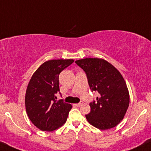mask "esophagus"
Returning a JSON list of instances; mask_svg holds the SVG:
<instances>
[{
	"mask_svg": "<svg viewBox=\"0 0 151 151\" xmlns=\"http://www.w3.org/2000/svg\"><path fill=\"white\" fill-rule=\"evenodd\" d=\"M82 104H83V102L81 101V102H79V103L76 104L75 106H77V107H79V106H80L82 105Z\"/></svg>",
	"mask_w": 151,
	"mask_h": 151,
	"instance_id": "1",
	"label": "esophagus"
}]
</instances>
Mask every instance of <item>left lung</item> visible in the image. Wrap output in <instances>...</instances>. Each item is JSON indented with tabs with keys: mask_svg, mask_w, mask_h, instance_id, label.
I'll use <instances>...</instances> for the list:
<instances>
[{
	"mask_svg": "<svg viewBox=\"0 0 151 151\" xmlns=\"http://www.w3.org/2000/svg\"><path fill=\"white\" fill-rule=\"evenodd\" d=\"M75 63L86 73L91 91L99 93L96 101L89 104L91 111L86 115L88 122L101 130L115 127L124 119L130 101L122 75L103 59L85 58Z\"/></svg>",
	"mask_w": 151,
	"mask_h": 151,
	"instance_id": "left-lung-1",
	"label": "left lung"
}]
</instances>
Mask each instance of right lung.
I'll return each mask as SVG.
<instances>
[{
    "mask_svg": "<svg viewBox=\"0 0 151 151\" xmlns=\"http://www.w3.org/2000/svg\"><path fill=\"white\" fill-rule=\"evenodd\" d=\"M73 60H48L40 66L31 77L25 93L27 116L36 127L52 131L65 124L72 105L63 99L57 101L60 91L59 74Z\"/></svg>",
    "mask_w": 151,
    "mask_h": 151,
    "instance_id": "add662e5",
    "label": "right lung"
}]
</instances>
